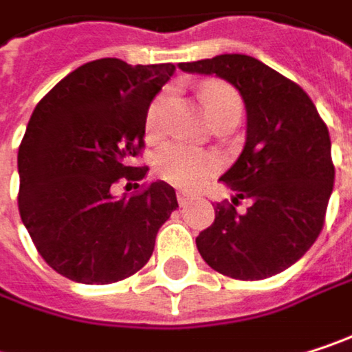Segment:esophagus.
Returning a JSON list of instances; mask_svg holds the SVG:
<instances>
[{
	"label": "esophagus",
	"mask_w": 352,
	"mask_h": 352,
	"mask_svg": "<svg viewBox=\"0 0 352 352\" xmlns=\"http://www.w3.org/2000/svg\"><path fill=\"white\" fill-rule=\"evenodd\" d=\"M191 199H193V193H189V191H177V201H179V206H187Z\"/></svg>",
	"instance_id": "34e87169"
}]
</instances>
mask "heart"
Masks as SVG:
<instances>
[{
	"label": "heart",
	"mask_w": 352,
	"mask_h": 352,
	"mask_svg": "<svg viewBox=\"0 0 352 352\" xmlns=\"http://www.w3.org/2000/svg\"><path fill=\"white\" fill-rule=\"evenodd\" d=\"M171 104V91L159 94L146 111L144 128L151 136H159L165 128V113ZM201 104L212 120L228 113V111H241L243 102L239 94L220 81L206 83L201 89ZM220 169V159L214 153L193 148L187 144H167L161 148L157 157V173L169 181L171 185L183 187V189H195L204 181H208Z\"/></svg>",
	"instance_id": "b5f03b06"
}]
</instances>
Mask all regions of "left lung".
Instances as JSON below:
<instances>
[{"label":"left lung","instance_id":"left-lung-1","mask_svg":"<svg viewBox=\"0 0 352 352\" xmlns=\"http://www.w3.org/2000/svg\"><path fill=\"white\" fill-rule=\"evenodd\" d=\"M181 71L232 83L246 107V142L220 177L236 197L216 204V218L195 239L201 258L218 273L254 281L273 277L316 243L334 185L330 136L308 94L246 54L179 63ZM239 199L251 206L236 212Z\"/></svg>","mask_w":352,"mask_h":352}]
</instances>
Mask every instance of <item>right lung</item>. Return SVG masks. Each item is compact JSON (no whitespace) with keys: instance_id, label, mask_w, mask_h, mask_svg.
<instances>
[{"instance_id":"obj_1","label":"right lung","mask_w":352,"mask_h":352,"mask_svg":"<svg viewBox=\"0 0 352 352\" xmlns=\"http://www.w3.org/2000/svg\"><path fill=\"white\" fill-rule=\"evenodd\" d=\"M173 73V63L98 58L34 107L18 151V208L36 250L63 277L107 285L134 275L179 208L165 181L120 199L109 191L122 177L138 187L146 175L132 159L144 148L148 106Z\"/></svg>"}]
</instances>
